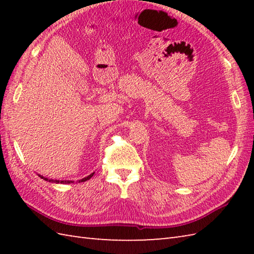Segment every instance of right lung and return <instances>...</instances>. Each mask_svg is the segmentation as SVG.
I'll return each instance as SVG.
<instances>
[{"label": "right lung", "mask_w": 254, "mask_h": 254, "mask_svg": "<svg viewBox=\"0 0 254 254\" xmlns=\"http://www.w3.org/2000/svg\"><path fill=\"white\" fill-rule=\"evenodd\" d=\"M94 174H95V172H93V174H91V175H89L88 177H86V178H84V179H82V180H79V182H84V181H87L88 179H90V178L91 177H93L94 176ZM39 177H41V176H39ZM42 178V179H44V180H47L48 181V179H47V178H44V177H41ZM50 182H57V183H59V182H61V183H69V182H72V181H59V180H49Z\"/></svg>", "instance_id": "1"}]
</instances>
